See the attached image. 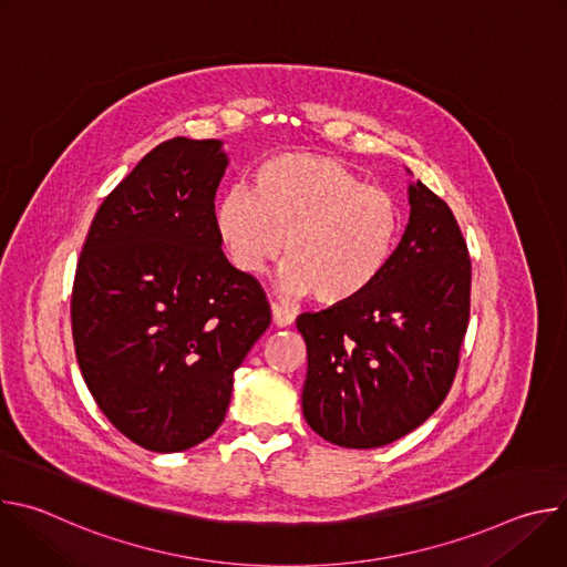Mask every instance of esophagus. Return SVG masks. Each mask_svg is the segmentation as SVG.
<instances>
[{"label":"esophagus","instance_id":"34e87169","mask_svg":"<svg viewBox=\"0 0 567 567\" xmlns=\"http://www.w3.org/2000/svg\"><path fill=\"white\" fill-rule=\"evenodd\" d=\"M271 316H274V326L276 328H287V326H291V322H293V313L289 309L276 305V302H271Z\"/></svg>","mask_w":567,"mask_h":567}]
</instances>
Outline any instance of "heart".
<instances>
[{
  "mask_svg": "<svg viewBox=\"0 0 567 567\" xmlns=\"http://www.w3.org/2000/svg\"><path fill=\"white\" fill-rule=\"evenodd\" d=\"M254 182L215 208L217 237L239 274L260 276L287 251L280 289L328 307L361 298L383 276L401 228L388 193L332 156L305 152L265 158Z\"/></svg>",
  "mask_w": 567,
  "mask_h": 567,
  "instance_id": "b5f03b06",
  "label": "heart"
}]
</instances>
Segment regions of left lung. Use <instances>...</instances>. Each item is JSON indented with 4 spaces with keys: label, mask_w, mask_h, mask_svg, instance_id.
Segmentation results:
<instances>
[{
    "label": "left lung",
    "mask_w": 567,
    "mask_h": 567,
    "mask_svg": "<svg viewBox=\"0 0 567 567\" xmlns=\"http://www.w3.org/2000/svg\"><path fill=\"white\" fill-rule=\"evenodd\" d=\"M409 204L383 276L348 305L296 318L307 346L302 415L346 449L385 446L422 426L457 372L471 307L466 241L422 182L409 186Z\"/></svg>",
    "instance_id": "left-lung-1"
}]
</instances>
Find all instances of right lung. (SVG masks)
Masks as SVG:
<instances>
[{
    "mask_svg": "<svg viewBox=\"0 0 567 567\" xmlns=\"http://www.w3.org/2000/svg\"><path fill=\"white\" fill-rule=\"evenodd\" d=\"M226 166L217 138L156 145L101 204L75 267L80 372L105 417L154 453L219 429L233 374L271 322L260 282L215 230Z\"/></svg>",
    "mask_w": 567,
    "mask_h": 567,
    "instance_id": "right-lung-1",
    "label": "right lung"
}]
</instances>
